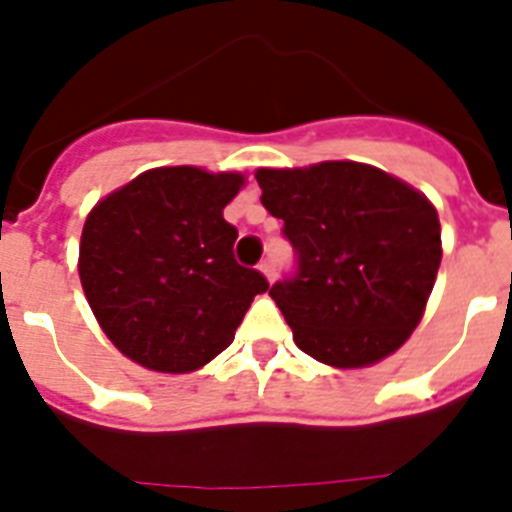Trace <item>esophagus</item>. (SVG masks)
I'll use <instances>...</instances> for the list:
<instances>
[{"instance_id":"obj_1","label":"esophagus","mask_w":512,"mask_h":512,"mask_svg":"<svg viewBox=\"0 0 512 512\" xmlns=\"http://www.w3.org/2000/svg\"><path fill=\"white\" fill-rule=\"evenodd\" d=\"M260 273H263V276H265V279H268V281L276 279V263H273L271 257H268V260H263V263H260Z\"/></svg>"}]
</instances>
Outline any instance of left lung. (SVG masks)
I'll return each instance as SVG.
<instances>
[{"label":"left lung","instance_id":"8db88e82","mask_svg":"<svg viewBox=\"0 0 512 512\" xmlns=\"http://www.w3.org/2000/svg\"><path fill=\"white\" fill-rule=\"evenodd\" d=\"M297 271L268 295L297 348L337 369L390 356L420 324L441 265V223L420 191L358 162L257 170Z\"/></svg>","mask_w":512,"mask_h":512}]
</instances>
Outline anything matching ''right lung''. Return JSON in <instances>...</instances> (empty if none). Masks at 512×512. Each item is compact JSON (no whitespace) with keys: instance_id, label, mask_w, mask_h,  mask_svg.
Here are the masks:
<instances>
[{"instance_id":"obj_1","label":"right lung","mask_w":512,"mask_h":512,"mask_svg":"<svg viewBox=\"0 0 512 512\" xmlns=\"http://www.w3.org/2000/svg\"><path fill=\"white\" fill-rule=\"evenodd\" d=\"M244 175L199 167L148 170L108 193L84 220L79 279L106 337L135 364L183 374L233 342L268 289L233 257L225 204Z\"/></svg>"}]
</instances>
